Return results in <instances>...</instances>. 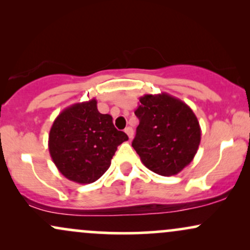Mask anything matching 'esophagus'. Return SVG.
Masks as SVG:
<instances>
[{
    "mask_svg": "<svg viewBox=\"0 0 250 250\" xmlns=\"http://www.w3.org/2000/svg\"><path fill=\"white\" fill-rule=\"evenodd\" d=\"M125 133L128 135L129 139H133V136H134V130H133V128H131V127H127V128L125 129Z\"/></svg>",
    "mask_w": 250,
    "mask_h": 250,
    "instance_id": "obj_1",
    "label": "esophagus"
}]
</instances>
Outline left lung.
<instances>
[{"label":"left lung","instance_id":"1","mask_svg":"<svg viewBox=\"0 0 250 250\" xmlns=\"http://www.w3.org/2000/svg\"><path fill=\"white\" fill-rule=\"evenodd\" d=\"M133 148L149 170L173 176L193 161L201 141L197 117L189 105L167 93L140 97Z\"/></svg>","mask_w":250,"mask_h":250}]
</instances>
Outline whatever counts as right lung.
<instances>
[{
    "label": "right lung",
    "instance_id": "obj_1",
    "mask_svg": "<svg viewBox=\"0 0 250 250\" xmlns=\"http://www.w3.org/2000/svg\"><path fill=\"white\" fill-rule=\"evenodd\" d=\"M127 140V134L114 127L113 117L97 110L93 99L60 113L51 125L48 147L60 173L84 185L108 170L117 147Z\"/></svg>",
    "mask_w": 250,
    "mask_h": 250
}]
</instances>
